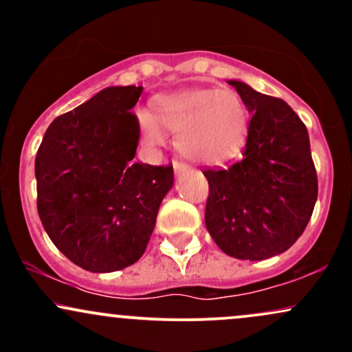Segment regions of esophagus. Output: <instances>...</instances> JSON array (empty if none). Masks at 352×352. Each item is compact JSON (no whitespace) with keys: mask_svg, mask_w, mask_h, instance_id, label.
<instances>
[{"mask_svg":"<svg viewBox=\"0 0 352 352\" xmlns=\"http://www.w3.org/2000/svg\"><path fill=\"white\" fill-rule=\"evenodd\" d=\"M173 170H175L177 175H180V173L188 172V170H190V167H188V165L182 164V162H173Z\"/></svg>","mask_w":352,"mask_h":352,"instance_id":"obj_1","label":"esophagus"}]
</instances>
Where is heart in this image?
I'll return each mask as SVG.
<instances>
[{
    "label": "heart",
    "instance_id": "1",
    "mask_svg": "<svg viewBox=\"0 0 352 352\" xmlns=\"http://www.w3.org/2000/svg\"><path fill=\"white\" fill-rule=\"evenodd\" d=\"M140 134L148 147L167 142V131L177 132V148L192 162H228L243 148L250 114L243 99L232 89L199 87L160 96L153 114L137 112Z\"/></svg>",
    "mask_w": 352,
    "mask_h": 352
}]
</instances>
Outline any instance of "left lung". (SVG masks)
Listing matches in <instances>:
<instances>
[{"label": "left lung", "mask_w": 352, "mask_h": 352, "mask_svg": "<svg viewBox=\"0 0 352 352\" xmlns=\"http://www.w3.org/2000/svg\"><path fill=\"white\" fill-rule=\"evenodd\" d=\"M252 114L241 159L207 168L205 225L223 253L260 261L280 254L305 232L318 199L306 125L283 99L228 80Z\"/></svg>", "instance_id": "left-lung-1"}]
</instances>
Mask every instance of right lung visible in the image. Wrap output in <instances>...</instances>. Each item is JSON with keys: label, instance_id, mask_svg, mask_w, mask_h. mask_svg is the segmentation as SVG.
Here are the masks:
<instances>
[{"label": "right lung", "instance_id": "right-lung-1", "mask_svg": "<svg viewBox=\"0 0 352 352\" xmlns=\"http://www.w3.org/2000/svg\"><path fill=\"white\" fill-rule=\"evenodd\" d=\"M142 87L112 86L56 117L36 153L38 213L64 256L92 273L134 265L147 248L173 167L134 162Z\"/></svg>", "mask_w": 352, "mask_h": 352}]
</instances>
